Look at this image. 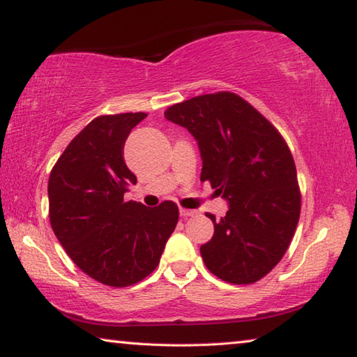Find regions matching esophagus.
Instances as JSON below:
<instances>
[{
    "label": "esophagus",
    "mask_w": 357,
    "mask_h": 357,
    "mask_svg": "<svg viewBox=\"0 0 357 357\" xmlns=\"http://www.w3.org/2000/svg\"><path fill=\"white\" fill-rule=\"evenodd\" d=\"M179 214H181V217H190V215H195V214H197V211L181 208V209H179Z\"/></svg>",
    "instance_id": "esophagus-1"
}]
</instances>
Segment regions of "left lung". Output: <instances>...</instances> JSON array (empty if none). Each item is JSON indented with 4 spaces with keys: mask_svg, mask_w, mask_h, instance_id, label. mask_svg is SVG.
Returning a JSON list of instances; mask_svg holds the SVG:
<instances>
[{
    "mask_svg": "<svg viewBox=\"0 0 357 357\" xmlns=\"http://www.w3.org/2000/svg\"><path fill=\"white\" fill-rule=\"evenodd\" d=\"M165 118L195 137L203 159L200 179L229 203L214 234L200 247L219 279L249 285L285 255L301 214L294 159L280 132L241 96L220 91L168 107Z\"/></svg>",
    "mask_w": 357,
    "mask_h": 357,
    "instance_id": "1",
    "label": "left lung"
}]
</instances>
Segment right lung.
<instances>
[{
  "label": "right lung",
  "instance_id": "right-lung-1",
  "mask_svg": "<svg viewBox=\"0 0 357 357\" xmlns=\"http://www.w3.org/2000/svg\"><path fill=\"white\" fill-rule=\"evenodd\" d=\"M144 118L138 112L93 119L48 178L53 233L84 274L108 287L135 285L153 273L179 217L173 202L155 208L124 202L137 183L124 162V143Z\"/></svg>",
  "mask_w": 357,
  "mask_h": 357
}]
</instances>
